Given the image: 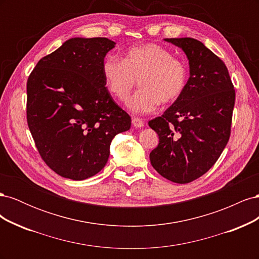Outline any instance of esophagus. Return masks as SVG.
Segmentation results:
<instances>
[{
	"label": "esophagus",
	"instance_id": "obj_1",
	"mask_svg": "<svg viewBox=\"0 0 259 259\" xmlns=\"http://www.w3.org/2000/svg\"><path fill=\"white\" fill-rule=\"evenodd\" d=\"M132 123L136 128H140V127L144 126V121L142 119H138V117H133Z\"/></svg>",
	"mask_w": 259,
	"mask_h": 259
}]
</instances>
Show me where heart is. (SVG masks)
I'll use <instances>...</instances> for the list:
<instances>
[{
    "instance_id": "heart-1",
    "label": "heart",
    "mask_w": 259,
    "mask_h": 259,
    "mask_svg": "<svg viewBox=\"0 0 259 259\" xmlns=\"http://www.w3.org/2000/svg\"><path fill=\"white\" fill-rule=\"evenodd\" d=\"M101 72L107 91L121 101L127 99L139 77L142 89L127 101L128 109L135 113H150L161 101L173 103L182 96L188 82L185 62L155 43L132 46L124 52L123 60L107 56Z\"/></svg>"
}]
</instances>
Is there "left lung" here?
I'll return each instance as SVG.
<instances>
[{"mask_svg": "<svg viewBox=\"0 0 259 259\" xmlns=\"http://www.w3.org/2000/svg\"><path fill=\"white\" fill-rule=\"evenodd\" d=\"M189 60V79L178 99L149 121L159 135L150 153L158 173L176 184L193 182L214 165L230 137L233 85L224 61L191 37L164 38Z\"/></svg>", "mask_w": 259, "mask_h": 259, "instance_id": "left-lung-1", "label": "left lung"}]
</instances>
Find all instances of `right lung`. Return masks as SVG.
I'll use <instances>...</instances> for the list:
<instances>
[{
  "label": "right lung",
  "mask_w": 259,
  "mask_h": 259,
  "mask_svg": "<svg viewBox=\"0 0 259 259\" xmlns=\"http://www.w3.org/2000/svg\"><path fill=\"white\" fill-rule=\"evenodd\" d=\"M114 46L107 37L69 38L29 76L28 126L42 159L61 177L96 175L114 136L131 128V116L114 103L101 72Z\"/></svg>",
  "instance_id": "right-lung-1"
}]
</instances>
